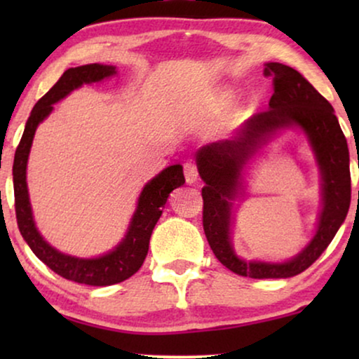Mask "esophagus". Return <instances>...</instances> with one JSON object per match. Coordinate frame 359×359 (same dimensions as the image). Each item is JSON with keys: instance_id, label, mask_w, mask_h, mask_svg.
I'll list each match as a JSON object with an SVG mask.
<instances>
[{"instance_id": "obj_1", "label": "esophagus", "mask_w": 359, "mask_h": 359, "mask_svg": "<svg viewBox=\"0 0 359 359\" xmlns=\"http://www.w3.org/2000/svg\"><path fill=\"white\" fill-rule=\"evenodd\" d=\"M183 170H184L186 183L193 184V183H196V181H198V166H196L193 161H186Z\"/></svg>"}]
</instances>
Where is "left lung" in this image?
Segmentation results:
<instances>
[{
  "instance_id": "left-lung-1",
  "label": "left lung",
  "mask_w": 359,
  "mask_h": 359,
  "mask_svg": "<svg viewBox=\"0 0 359 359\" xmlns=\"http://www.w3.org/2000/svg\"><path fill=\"white\" fill-rule=\"evenodd\" d=\"M264 76L273 78V96L266 111L245 122L232 140L203 147L198 170L203 188V227L215 258L238 276L255 279L291 278L306 271L335 237L351 203L350 151L333 107L301 73L283 63H266ZM297 125L306 132L324 180V209L313 242L287 264L243 262L233 253L228 230L231 203L243 165L256 147L284 126Z\"/></svg>"
}]
</instances>
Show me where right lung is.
I'll list each match as a JSON object with an SVG mask.
<instances>
[{
	"label": "right lung",
	"mask_w": 359,
	"mask_h": 359,
	"mask_svg": "<svg viewBox=\"0 0 359 359\" xmlns=\"http://www.w3.org/2000/svg\"><path fill=\"white\" fill-rule=\"evenodd\" d=\"M116 68L111 65H83L76 68H68L55 85L43 95L29 116L26 129L19 142L16 154H14L13 165V184H14V209L19 232L26 240L36 257L47 264L58 276L70 279V281L88 284V286H111L126 281L132 274L139 271L144 259L149 253V242L154 232L155 224L158 222L163 205L166 204L170 193L181 184H184L183 166L173 165L155 176L145 186L139 198V205L132 217L129 232L124 242H121L114 252L104 255L101 258L83 259L70 255H63L52 248L37 232L32 219L31 203H29L27 184H26V166L27 156L31 150L34 134L37 126L50 114L53 104L65 97L68 93L81 86L83 83L101 81L104 78L114 75Z\"/></svg>",
	"instance_id": "add662e5"
}]
</instances>
